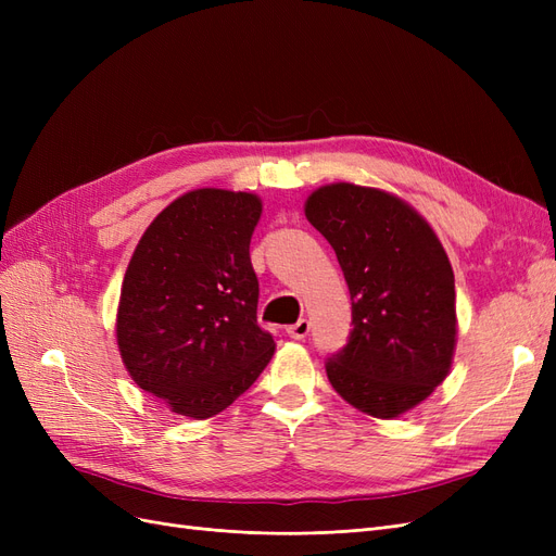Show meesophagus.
<instances>
[{"instance_id":"obj_1","label":"esophagus","mask_w":556,"mask_h":556,"mask_svg":"<svg viewBox=\"0 0 556 556\" xmlns=\"http://www.w3.org/2000/svg\"><path fill=\"white\" fill-rule=\"evenodd\" d=\"M308 331H311L308 319H299V323L288 327V336H290V339H294V341H304L306 336H308Z\"/></svg>"}]
</instances>
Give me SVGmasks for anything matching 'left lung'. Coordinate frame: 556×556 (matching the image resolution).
<instances>
[{
  "label": "left lung",
  "mask_w": 556,
  "mask_h": 556,
  "mask_svg": "<svg viewBox=\"0 0 556 556\" xmlns=\"http://www.w3.org/2000/svg\"><path fill=\"white\" fill-rule=\"evenodd\" d=\"M306 217L333 248L352 299V331L327 359V378L350 406L399 417L452 364L457 311L445 250L422 215L376 188L325 185Z\"/></svg>",
  "instance_id": "left-lung-1"
}]
</instances>
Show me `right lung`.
Masks as SVG:
<instances>
[{
    "label": "right lung",
    "mask_w": 556,
    "mask_h": 556,
    "mask_svg": "<svg viewBox=\"0 0 556 556\" xmlns=\"http://www.w3.org/2000/svg\"><path fill=\"white\" fill-rule=\"evenodd\" d=\"M260 215L250 192L192 190L150 223L129 260L117 348L131 380L178 415L223 413L274 357L250 262Z\"/></svg>",
    "instance_id": "obj_1"
}]
</instances>
